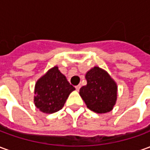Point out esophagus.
Returning <instances> with one entry per match:
<instances>
[{"mask_svg": "<svg viewBox=\"0 0 150 150\" xmlns=\"http://www.w3.org/2000/svg\"><path fill=\"white\" fill-rule=\"evenodd\" d=\"M80 88H81V86H80V85H77V86H75V89H76L77 91H79Z\"/></svg>", "mask_w": 150, "mask_h": 150, "instance_id": "1", "label": "esophagus"}]
</instances>
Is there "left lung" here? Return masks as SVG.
Here are the masks:
<instances>
[{
    "mask_svg": "<svg viewBox=\"0 0 150 150\" xmlns=\"http://www.w3.org/2000/svg\"><path fill=\"white\" fill-rule=\"evenodd\" d=\"M87 85L79 90V95L90 110L106 113L112 110L117 97V85L107 71L94 67L85 75Z\"/></svg>",
    "mask_w": 150,
    "mask_h": 150,
    "instance_id": "obj_1",
    "label": "left lung"
}]
</instances>
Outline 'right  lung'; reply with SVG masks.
Segmentation results:
<instances>
[{
    "mask_svg": "<svg viewBox=\"0 0 150 150\" xmlns=\"http://www.w3.org/2000/svg\"><path fill=\"white\" fill-rule=\"evenodd\" d=\"M75 88L70 84L58 67L50 69L38 79L34 88V104L44 113L62 109L71 92Z\"/></svg>",
    "mask_w": 150,
    "mask_h": 150,
    "instance_id": "add662e5",
    "label": "right lung"
}]
</instances>
